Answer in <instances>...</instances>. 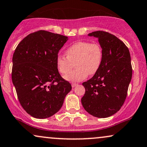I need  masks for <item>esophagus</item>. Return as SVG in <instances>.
<instances>
[{"instance_id":"1","label":"esophagus","mask_w":147,"mask_h":147,"mask_svg":"<svg viewBox=\"0 0 147 147\" xmlns=\"http://www.w3.org/2000/svg\"><path fill=\"white\" fill-rule=\"evenodd\" d=\"M76 85H77V83H72V87H75Z\"/></svg>"}]
</instances>
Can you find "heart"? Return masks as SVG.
Wrapping results in <instances>:
<instances>
[{"instance_id":"heart-1","label":"heart","mask_w":147,"mask_h":147,"mask_svg":"<svg viewBox=\"0 0 147 147\" xmlns=\"http://www.w3.org/2000/svg\"><path fill=\"white\" fill-rule=\"evenodd\" d=\"M66 55H58L56 65L59 72L65 75L70 71L76 63L77 68L64 77L69 81H80L88 75H95L102 62L103 51L98 42L79 41L66 49Z\"/></svg>"}]
</instances>
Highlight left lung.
<instances>
[{
	"mask_svg": "<svg viewBox=\"0 0 147 147\" xmlns=\"http://www.w3.org/2000/svg\"><path fill=\"white\" fill-rule=\"evenodd\" d=\"M88 36L98 38L103 58L98 71L83 83L85 93L81 103L93 116L109 117L120 110L127 96L132 76L130 53L124 42L110 33L96 31Z\"/></svg>",
	"mask_w": 147,
	"mask_h": 147,
	"instance_id": "obj_1",
	"label": "left lung"
}]
</instances>
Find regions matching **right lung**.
<instances>
[{
  "mask_svg": "<svg viewBox=\"0 0 147 147\" xmlns=\"http://www.w3.org/2000/svg\"><path fill=\"white\" fill-rule=\"evenodd\" d=\"M68 37L46 30L26 36L13 55L12 81L23 109L36 119L56 113L71 90L57 70L58 52Z\"/></svg>",
  "mask_w": 147,
  "mask_h": 147,
  "instance_id": "1",
  "label": "right lung"
}]
</instances>
